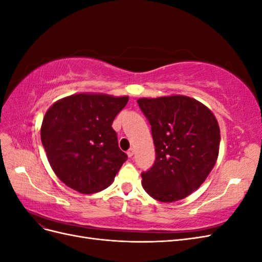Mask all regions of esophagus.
Listing matches in <instances>:
<instances>
[{"mask_svg": "<svg viewBox=\"0 0 262 262\" xmlns=\"http://www.w3.org/2000/svg\"><path fill=\"white\" fill-rule=\"evenodd\" d=\"M126 154H128L129 157H132L133 154H134V149H133V148H130V149L128 150V152H126Z\"/></svg>", "mask_w": 262, "mask_h": 262, "instance_id": "34e87169", "label": "esophagus"}]
</instances>
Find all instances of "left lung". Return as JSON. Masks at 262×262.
Returning <instances> with one entry per match:
<instances>
[{
	"label": "left lung",
	"mask_w": 262,
	"mask_h": 262,
	"mask_svg": "<svg viewBox=\"0 0 262 262\" xmlns=\"http://www.w3.org/2000/svg\"><path fill=\"white\" fill-rule=\"evenodd\" d=\"M138 104L152 126L156 160L142 172L145 191L161 202L191 194L207 179L220 149V126L202 102L184 95L140 98Z\"/></svg>",
	"instance_id": "left-lung-1"
}]
</instances>
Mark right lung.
Wrapping results in <instances>:
<instances>
[{
  "label": "right lung",
  "instance_id": "right-lung-1",
  "mask_svg": "<svg viewBox=\"0 0 262 262\" xmlns=\"http://www.w3.org/2000/svg\"><path fill=\"white\" fill-rule=\"evenodd\" d=\"M128 96L81 93L61 98L47 110L40 136L52 170L71 189L84 194L113 184L126 154L113 129Z\"/></svg>",
  "mask_w": 262,
  "mask_h": 262
}]
</instances>
